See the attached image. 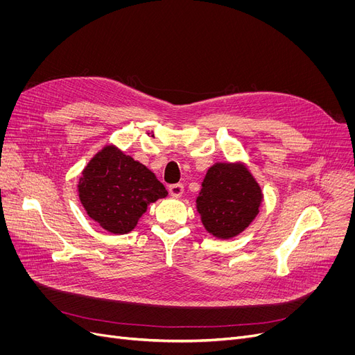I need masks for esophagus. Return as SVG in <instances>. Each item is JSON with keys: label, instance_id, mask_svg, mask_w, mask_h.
Wrapping results in <instances>:
<instances>
[{"label": "esophagus", "instance_id": "obj_1", "mask_svg": "<svg viewBox=\"0 0 355 355\" xmlns=\"http://www.w3.org/2000/svg\"><path fill=\"white\" fill-rule=\"evenodd\" d=\"M168 191H170L171 197L174 198H180L184 193V185L182 184H173L170 185V189H168Z\"/></svg>", "mask_w": 355, "mask_h": 355}]
</instances>
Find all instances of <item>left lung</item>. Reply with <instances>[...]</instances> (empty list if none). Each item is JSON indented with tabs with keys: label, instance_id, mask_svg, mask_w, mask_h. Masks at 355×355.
<instances>
[{
	"label": "left lung",
	"instance_id": "obj_1",
	"mask_svg": "<svg viewBox=\"0 0 355 355\" xmlns=\"http://www.w3.org/2000/svg\"><path fill=\"white\" fill-rule=\"evenodd\" d=\"M263 190L241 162L213 164L201 182L196 209L204 229L217 239H233L257 217Z\"/></svg>",
	"mask_w": 355,
	"mask_h": 355
}]
</instances>
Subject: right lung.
<instances>
[{
	"label": "right lung",
	"instance_id": "right-lung-1",
	"mask_svg": "<svg viewBox=\"0 0 355 355\" xmlns=\"http://www.w3.org/2000/svg\"><path fill=\"white\" fill-rule=\"evenodd\" d=\"M78 196L87 216L102 229L126 234L137 227L149 204L168 193L144 164L107 144L82 170Z\"/></svg>",
	"mask_w": 355,
	"mask_h": 355
}]
</instances>
